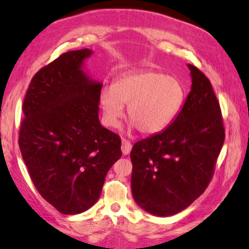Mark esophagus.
<instances>
[{
    "label": "esophagus",
    "instance_id": "1",
    "mask_svg": "<svg viewBox=\"0 0 249 249\" xmlns=\"http://www.w3.org/2000/svg\"><path fill=\"white\" fill-rule=\"evenodd\" d=\"M132 149V144L131 142L125 140V139H122V145H121V151L124 155H128L130 152H131Z\"/></svg>",
    "mask_w": 249,
    "mask_h": 249
}]
</instances>
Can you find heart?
<instances>
[{
    "label": "heart",
    "instance_id": "obj_1",
    "mask_svg": "<svg viewBox=\"0 0 249 249\" xmlns=\"http://www.w3.org/2000/svg\"><path fill=\"white\" fill-rule=\"evenodd\" d=\"M185 89L179 80L152 70L121 75L100 93L105 124L117 128L128 105V120L144 136L162 132L179 112Z\"/></svg>",
    "mask_w": 249,
    "mask_h": 249
}]
</instances>
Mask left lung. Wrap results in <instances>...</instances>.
Wrapping results in <instances>:
<instances>
[{
    "label": "left lung",
    "instance_id": "8db88e82",
    "mask_svg": "<svg viewBox=\"0 0 249 249\" xmlns=\"http://www.w3.org/2000/svg\"><path fill=\"white\" fill-rule=\"evenodd\" d=\"M188 68L193 84L180 112L164 131L137 142L130 153L134 201L158 216L176 214L204 193L225 139L210 81L195 65Z\"/></svg>",
    "mask_w": 249,
    "mask_h": 249
}]
</instances>
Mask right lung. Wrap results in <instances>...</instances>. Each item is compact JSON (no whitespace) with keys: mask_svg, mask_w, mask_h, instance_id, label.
I'll return each mask as SVG.
<instances>
[{"mask_svg":"<svg viewBox=\"0 0 249 249\" xmlns=\"http://www.w3.org/2000/svg\"><path fill=\"white\" fill-rule=\"evenodd\" d=\"M91 50L68 51L39 70L26 93L18 144L42 198L63 214L93 206L121 158V139L98 118L103 84L83 71Z\"/></svg>","mask_w":249,"mask_h":249,"instance_id":"add662e5","label":"right lung"}]
</instances>
